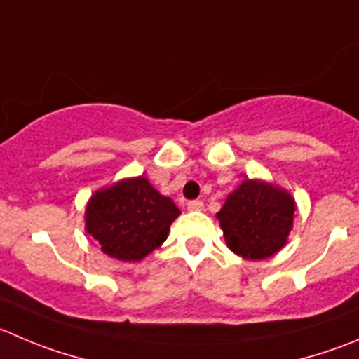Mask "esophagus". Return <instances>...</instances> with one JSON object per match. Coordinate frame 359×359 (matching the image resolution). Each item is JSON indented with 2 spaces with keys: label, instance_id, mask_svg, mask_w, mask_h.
I'll list each match as a JSON object with an SVG mask.
<instances>
[{
  "label": "esophagus",
  "instance_id": "34e87169",
  "mask_svg": "<svg viewBox=\"0 0 359 359\" xmlns=\"http://www.w3.org/2000/svg\"><path fill=\"white\" fill-rule=\"evenodd\" d=\"M187 208H189L190 211H201L204 208V203L203 201L196 199V201H189V204H187Z\"/></svg>",
  "mask_w": 359,
  "mask_h": 359
}]
</instances>
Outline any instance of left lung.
Returning a JSON list of instances; mask_svg holds the SVG:
<instances>
[{
  "instance_id": "1",
  "label": "left lung",
  "mask_w": 359,
  "mask_h": 359,
  "mask_svg": "<svg viewBox=\"0 0 359 359\" xmlns=\"http://www.w3.org/2000/svg\"><path fill=\"white\" fill-rule=\"evenodd\" d=\"M296 204L285 190L247 180L217 213L225 243L245 259H268L284 247Z\"/></svg>"
}]
</instances>
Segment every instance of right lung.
<instances>
[{"label":"right lung","mask_w":359,"mask_h":359,"mask_svg":"<svg viewBox=\"0 0 359 359\" xmlns=\"http://www.w3.org/2000/svg\"><path fill=\"white\" fill-rule=\"evenodd\" d=\"M180 210L144 176L98 190L86 208V231L102 252L119 261H141L165 241Z\"/></svg>","instance_id":"right-lung-1"}]
</instances>
